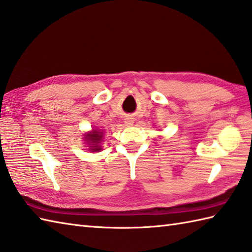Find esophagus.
Listing matches in <instances>:
<instances>
[{
	"label": "esophagus",
	"instance_id": "34e87169",
	"mask_svg": "<svg viewBox=\"0 0 252 252\" xmlns=\"http://www.w3.org/2000/svg\"><path fill=\"white\" fill-rule=\"evenodd\" d=\"M126 123L127 126H131V125H132V121H131V120H127Z\"/></svg>",
	"mask_w": 252,
	"mask_h": 252
}]
</instances>
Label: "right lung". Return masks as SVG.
<instances>
[{"mask_svg": "<svg viewBox=\"0 0 252 252\" xmlns=\"http://www.w3.org/2000/svg\"><path fill=\"white\" fill-rule=\"evenodd\" d=\"M101 137H103V136H101V132L96 131V130H94L92 133H90V134L87 135V137H85V138H87L89 143H92V145H93V146H91V148H92L91 151H92V152L99 151L100 148L98 147L97 144L101 140ZM89 145H90V144H89Z\"/></svg>", "mask_w": 252, "mask_h": 252, "instance_id": "right-lung-1", "label": "right lung"}]
</instances>
